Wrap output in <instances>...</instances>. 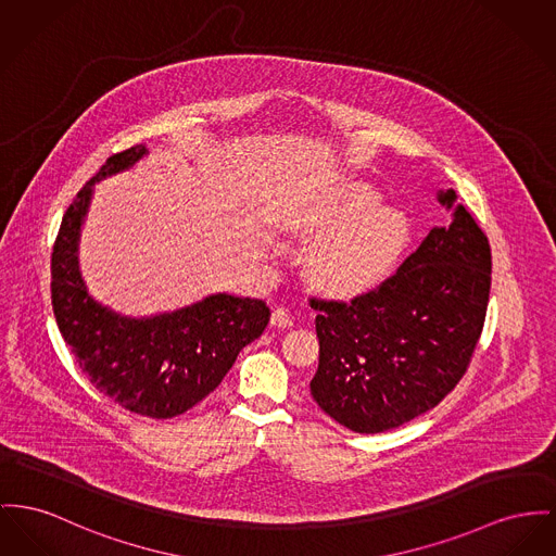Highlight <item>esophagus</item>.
<instances>
[{
    "instance_id": "34e87169",
    "label": "esophagus",
    "mask_w": 556,
    "mask_h": 556,
    "mask_svg": "<svg viewBox=\"0 0 556 556\" xmlns=\"http://www.w3.org/2000/svg\"><path fill=\"white\" fill-rule=\"evenodd\" d=\"M271 327H278V329H289V327H293V318H291L289 309L276 307V309L271 312Z\"/></svg>"
}]
</instances>
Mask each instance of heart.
Segmentation results:
<instances>
[{"mask_svg": "<svg viewBox=\"0 0 556 556\" xmlns=\"http://www.w3.org/2000/svg\"><path fill=\"white\" fill-rule=\"evenodd\" d=\"M305 233L323 240L312 257L314 278L334 293H361L383 282L407 251V217L381 206L365 184H348L318 202L301 222Z\"/></svg>", "mask_w": 556, "mask_h": 556, "instance_id": "obj_1", "label": "heart"}]
</instances>
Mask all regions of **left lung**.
Masks as SVG:
<instances>
[{"label":"left lung","mask_w":556,"mask_h":556,"mask_svg":"<svg viewBox=\"0 0 556 556\" xmlns=\"http://www.w3.org/2000/svg\"><path fill=\"white\" fill-rule=\"evenodd\" d=\"M439 202L451 223L375 291L352 301L312 299L318 370L309 392L358 434L399 428L437 407L470 365L491 289V249L453 189Z\"/></svg>","instance_id":"obj_1"}]
</instances>
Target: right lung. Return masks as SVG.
Here are the masks:
<instances>
[{
    "label": "right lung",
    "instance_id": "add662e5",
    "mask_svg": "<svg viewBox=\"0 0 556 556\" xmlns=\"http://www.w3.org/2000/svg\"><path fill=\"white\" fill-rule=\"evenodd\" d=\"M146 146L112 155L79 189L52 251V309L65 343L90 383L119 407L168 419L195 407L269 323L261 299L215 293L175 312L124 316L88 293L79 271V236L94 186L132 168Z\"/></svg>",
    "mask_w": 556,
    "mask_h": 556
}]
</instances>
